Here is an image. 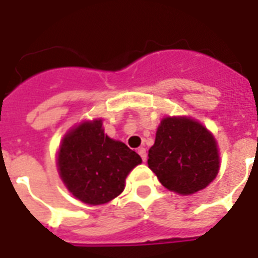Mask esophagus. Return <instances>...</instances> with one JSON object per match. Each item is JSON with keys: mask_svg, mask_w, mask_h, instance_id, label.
Segmentation results:
<instances>
[{"mask_svg": "<svg viewBox=\"0 0 258 258\" xmlns=\"http://www.w3.org/2000/svg\"><path fill=\"white\" fill-rule=\"evenodd\" d=\"M138 154H140V156L142 157L143 161L147 160V152H146V149H138Z\"/></svg>", "mask_w": 258, "mask_h": 258, "instance_id": "obj_1", "label": "esophagus"}]
</instances>
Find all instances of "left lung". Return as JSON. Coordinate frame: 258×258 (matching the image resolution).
Masks as SVG:
<instances>
[{
  "label": "left lung",
  "instance_id": "8db88e82",
  "mask_svg": "<svg viewBox=\"0 0 258 258\" xmlns=\"http://www.w3.org/2000/svg\"><path fill=\"white\" fill-rule=\"evenodd\" d=\"M147 164L164 187L190 195L216 178L220 168L217 143L199 122L166 117L157 127Z\"/></svg>",
  "mask_w": 258,
  "mask_h": 258
}]
</instances>
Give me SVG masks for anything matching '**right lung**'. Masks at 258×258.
<instances>
[{
	"mask_svg": "<svg viewBox=\"0 0 258 258\" xmlns=\"http://www.w3.org/2000/svg\"><path fill=\"white\" fill-rule=\"evenodd\" d=\"M141 163L136 151L103 133L101 120L83 122L71 131L58 155L59 173L68 190L90 206L120 195L126 175Z\"/></svg>",
	"mask_w": 258,
	"mask_h": 258,
	"instance_id": "add662e5",
	"label": "right lung"
}]
</instances>
